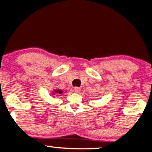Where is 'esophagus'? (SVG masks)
<instances>
[{"label": "esophagus", "mask_w": 152, "mask_h": 152, "mask_svg": "<svg viewBox=\"0 0 152 152\" xmlns=\"http://www.w3.org/2000/svg\"><path fill=\"white\" fill-rule=\"evenodd\" d=\"M74 90L76 92H80L81 89H80V88H79V87H74Z\"/></svg>", "instance_id": "1"}]
</instances>
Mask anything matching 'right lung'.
Here are the masks:
<instances>
[{
  "label": "right lung",
  "mask_w": 152,
  "mask_h": 152,
  "mask_svg": "<svg viewBox=\"0 0 152 152\" xmlns=\"http://www.w3.org/2000/svg\"><path fill=\"white\" fill-rule=\"evenodd\" d=\"M55 92L58 94H62V91L59 90H55Z\"/></svg>",
  "instance_id": "1"
}]
</instances>
